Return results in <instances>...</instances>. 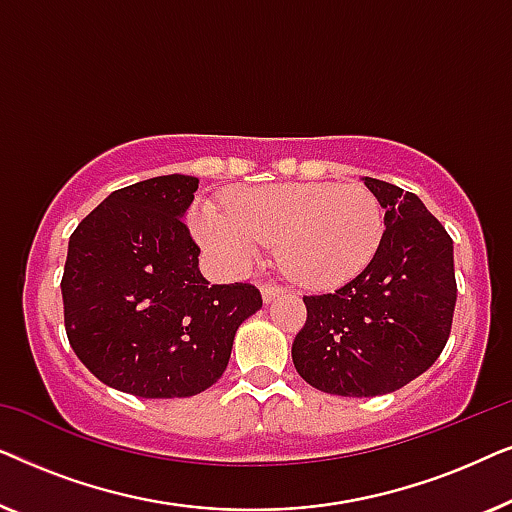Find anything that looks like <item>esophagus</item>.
Masks as SVG:
<instances>
[{"instance_id":"1","label":"esophagus","mask_w":512,"mask_h":512,"mask_svg":"<svg viewBox=\"0 0 512 512\" xmlns=\"http://www.w3.org/2000/svg\"><path fill=\"white\" fill-rule=\"evenodd\" d=\"M261 293H263L265 303H270V300H275L277 296H282L284 289H282V286H277V284H263L261 286Z\"/></svg>"}]
</instances>
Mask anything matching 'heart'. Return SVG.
I'll return each instance as SVG.
<instances>
[{"mask_svg": "<svg viewBox=\"0 0 512 512\" xmlns=\"http://www.w3.org/2000/svg\"><path fill=\"white\" fill-rule=\"evenodd\" d=\"M202 247L228 272H244L263 242H279L284 268L310 289H333L361 275L384 235L382 205L361 184H270L233 193L226 209L193 212Z\"/></svg>", "mask_w": 512, "mask_h": 512, "instance_id": "b5f03b06", "label": "heart"}]
</instances>
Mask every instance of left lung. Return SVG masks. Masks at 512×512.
Returning <instances> with one entry per match:
<instances>
[{
  "label": "left lung",
  "mask_w": 512,
  "mask_h": 512,
  "mask_svg": "<svg viewBox=\"0 0 512 512\" xmlns=\"http://www.w3.org/2000/svg\"><path fill=\"white\" fill-rule=\"evenodd\" d=\"M384 207V235L361 275L305 296L307 321L291 347L314 389L382 396L426 373L450 338L457 279L452 237L415 193L363 179Z\"/></svg>",
  "instance_id": "1"
}]
</instances>
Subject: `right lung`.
Listing matches in <instances>:
<instances>
[{
  "label": "right lung",
  "mask_w": 512,
  "mask_h": 512,
  "mask_svg": "<svg viewBox=\"0 0 512 512\" xmlns=\"http://www.w3.org/2000/svg\"><path fill=\"white\" fill-rule=\"evenodd\" d=\"M198 179L118 188L69 237V345L97 380L139 398H184L228 366L235 331L263 307L254 284H209L184 223Z\"/></svg>",
  "instance_id": "add662e5"
}]
</instances>
